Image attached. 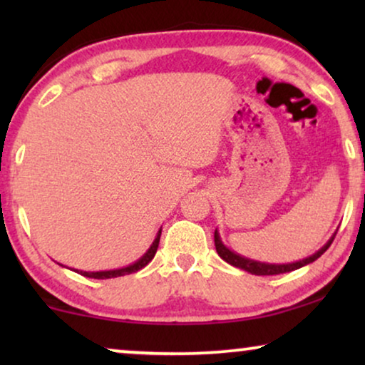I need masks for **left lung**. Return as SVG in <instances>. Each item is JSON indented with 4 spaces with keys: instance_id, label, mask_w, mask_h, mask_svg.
<instances>
[{
    "instance_id": "1",
    "label": "left lung",
    "mask_w": 365,
    "mask_h": 365,
    "mask_svg": "<svg viewBox=\"0 0 365 365\" xmlns=\"http://www.w3.org/2000/svg\"><path fill=\"white\" fill-rule=\"evenodd\" d=\"M334 237H336V234H334V236L327 241V244H324V246L319 249L316 254H312V256L302 259V261L291 262V264H267V262L252 261V259L239 256V254H236L234 251H231L229 247L224 246L221 237H219L217 229L214 231V244H216V251H217L219 256H221L227 264H231V266L239 267V269H242V271H247L251 274H256V276H276V274L291 272V271H296V269H299V267L307 266V264L314 262L316 259L321 257L322 254L327 251L329 246H331L332 241H334Z\"/></svg>"
}]
</instances>
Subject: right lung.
Segmentation results:
<instances>
[{
    "label": "right lung",
    "mask_w": 365,
    "mask_h": 365,
    "mask_svg": "<svg viewBox=\"0 0 365 365\" xmlns=\"http://www.w3.org/2000/svg\"><path fill=\"white\" fill-rule=\"evenodd\" d=\"M159 239H161V229H159L156 239H154V242L151 244V247L148 249L146 254L141 259H138L134 264H129L126 267H121V269H113V271H98V272H86V271H76L81 274L84 277H91V279H111V277H121V276H126V274H133L139 271V269L146 267L149 262L153 261L154 254L158 251V246H159Z\"/></svg>",
    "instance_id": "1"
}]
</instances>
